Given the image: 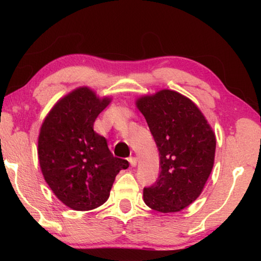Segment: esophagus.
Instances as JSON below:
<instances>
[{
  "instance_id": "34e87169",
  "label": "esophagus",
  "mask_w": 261,
  "mask_h": 261,
  "mask_svg": "<svg viewBox=\"0 0 261 261\" xmlns=\"http://www.w3.org/2000/svg\"><path fill=\"white\" fill-rule=\"evenodd\" d=\"M129 162H130L131 167H136V166H137V159H136V158H134V156L129 158Z\"/></svg>"
}]
</instances>
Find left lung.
Returning <instances> with one entry per match:
<instances>
[{
    "label": "left lung",
    "mask_w": 261,
    "mask_h": 261,
    "mask_svg": "<svg viewBox=\"0 0 261 261\" xmlns=\"http://www.w3.org/2000/svg\"><path fill=\"white\" fill-rule=\"evenodd\" d=\"M160 155L156 182L144 188L152 210L174 213L197 199L214 165L215 135L191 100L162 90L137 100Z\"/></svg>",
    "instance_id": "1"
}]
</instances>
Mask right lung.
I'll return each mask as SVG.
<instances>
[{"label": "right lung", "mask_w": 261, "mask_h": 261, "mask_svg": "<svg viewBox=\"0 0 261 261\" xmlns=\"http://www.w3.org/2000/svg\"><path fill=\"white\" fill-rule=\"evenodd\" d=\"M109 102L90 88H77L61 99L42 123L38 155L43 177L55 196L74 211H90L107 201L116 175L129 167L93 130L95 118Z\"/></svg>", "instance_id": "obj_1"}]
</instances>
